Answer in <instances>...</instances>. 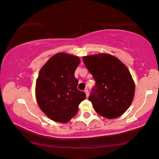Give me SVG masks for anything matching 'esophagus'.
Masks as SVG:
<instances>
[{
  "label": "esophagus",
  "mask_w": 159,
  "mask_h": 159,
  "mask_svg": "<svg viewBox=\"0 0 159 159\" xmlns=\"http://www.w3.org/2000/svg\"><path fill=\"white\" fill-rule=\"evenodd\" d=\"M85 94H86V97H89V91H88V89H85Z\"/></svg>",
  "instance_id": "obj_1"
}]
</instances>
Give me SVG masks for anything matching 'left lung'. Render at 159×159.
Wrapping results in <instances>:
<instances>
[{"label":"left lung","mask_w":159,"mask_h":159,"mask_svg":"<svg viewBox=\"0 0 159 159\" xmlns=\"http://www.w3.org/2000/svg\"><path fill=\"white\" fill-rule=\"evenodd\" d=\"M83 60L96 82L88 99L95 111L108 119L121 116L131 105L135 93L127 67L106 53L85 56Z\"/></svg>","instance_id":"1"}]
</instances>
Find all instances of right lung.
<instances>
[{
    "label": "right lung",
    "mask_w": 159,
    "mask_h": 159,
    "mask_svg": "<svg viewBox=\"0 0 159 159\" xmlns=\"http://www.w3.org/2000/svg\"><path fill=\"white\" fill-rule=\"evenodd\" d=\"M80 59L58 53L46 62L36 81V97L42 111L51 120L66 123L76 115L79 106L86 98L77 88L74 72Z\"/></svg>",
    "instance_id": "1"
}]
</instances>
